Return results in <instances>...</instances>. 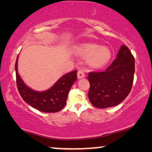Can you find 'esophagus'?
Masks as SVG:
<instances>
[{"label":"esophagus","instance_id":"obj_1","mask_svg":"<svg viewBox=\"0 0 152 152\" xmlns=\"http://www.w3.org/2000/svg\"><path fill=\"white\" fill-rule=\"evenodd\" d=\"M77 76L78 79H80V78H85V74L83 70H79L77 73Z\"/></svg>","mask_w":152,"mask_h":152}]
</instances>
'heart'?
Segmentation results:
<instances>
[{
	"label": "heart",
	"mask_w": 152,
	"mask_h": 152,
	"mask_svg": "<svg viewBox=\"0 0 152 152\" xmlns=\"http://www.w3.org/2000/svg\"><path fill=\"white\" fill-rule=\"evenodd\" d=\"M74 51L80 57L86 58L88 65L92 69H99L108 64L112 58L111 50L107 46L94 43L80 44L75 46Z\"/></svg>",
	"instance_id": "b5f03b06"
}]
</instances>
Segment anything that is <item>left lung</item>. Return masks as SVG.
I'll use <instances>...</instances> for the list:
<instances>
[{"instance_id":"left-lung-1","label":"left lung","mask_w":152,"mask_h":152,"mask_svg":"<svg viewBox=\"0 0 152 152\" xmlns=\"http://www.w3.org/2000/svg\"><path fill=\"white\" fill-rule=\"evenodd\" d=\"M134 72V58L126 46H121L117 58L105 72L89 73L91 104L98 108L120 104L131 92Z\"/></svg>"}]
</instances>
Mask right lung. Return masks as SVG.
<instances>
[{
  "mask_svg": "<svg viewBox=\"0 0 152 152\" xmlns=\"http://www.w3.org/2000/svg\"><path fill=\"white\" fill-rule=\"evenodd\" d=\"M18 58L15 64L17 84L19 92L26 103L44 113H56L66 104L69 92L77 79V70L69 72L60 77L53 86L44 91H37L28 87L18 72Z\"/></svg>",
  "mask_w": 152,
  "mask_h": 152,
  "instance_id": "add662e5",
  "label": "right lung"
}]
</instances>
